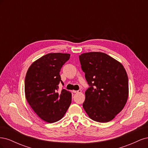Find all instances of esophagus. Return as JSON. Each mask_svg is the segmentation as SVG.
Instances as JSON below:
<instances>
[{"instance_id": "esophagus-1", "label": "esophagus", "mask_w": 148, "mask_h": 148, "mask_svg": "<svg viewBox=\"0 0 148 148\" xmlns=\"http://www.w3.org/2000/svg\"><path fill=\"white\" fill-rule=\"evenodd\" d=\"M73 92H74V93H80V92H82V90H81V89H79V90H78V91H73Z\"/></svg>"}]
</instances>
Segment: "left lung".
I'll return each mask as SVG.
<instances>
[{
  "mask_svg": "<svg viewBox=\"0 0 148 148\" xmlns=\"http://www.w3.org/2000/svg\"><path fill=\"white\" fill-rule=\"evenodd\" d=\"M89 88L83 107L91 119L106 123L114 119L126 104L128 76L122 64L105 53L91 52L79 56Z\"/></svg>",
  "mask_w": 148,
  "mask_h": 148,
  "instance_id": "8db88e82",
  "label": "left lung"
}]
</instances>
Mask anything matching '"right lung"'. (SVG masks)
<instances>
[{"instance_id":"1","label":"right lung","mask_w":148,"mask_h":148,"mask_svg":"<svg viewBox=\"0 0 148 148\" xmlns=\"http://www.w3.org/2000/svg\"><path fill=\"white\" fill-rule=\"evenodd\" d=\"M70 54L50 53L31 65L26 75L25 97L39 118L53 123L64 117L71 102V93L65 89L59 90L60 71Z\"/></svg>"}]
</instances>
